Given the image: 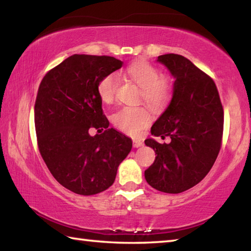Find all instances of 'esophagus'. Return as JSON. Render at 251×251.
<instances>
[{
	"instance_id": "esophagus-1",
	"label": "esophagus",
	"mask_w": 251,
	"mask_h": 251,
	"mask_svg": "<svg viewBox=\"0 0 251 251\" xmlns=\"http://www.w3.org/2000/svg\"><path fill=\"white\" fill-rule=\"evenodd\" d=\"M133 146L135 148L141 147V146H143V142L142 141H138V139H134V141H133Z\"/></svg>"
}]
</instances>
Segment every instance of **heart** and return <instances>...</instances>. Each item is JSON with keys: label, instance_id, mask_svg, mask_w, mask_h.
Listing matches in <instances>:
<instances>
[{"label": "heart", "instance_id": "obj_1", "mask_svg": "<svg viewBox=\"0 0 251 251\" xmlns=\"http://www.w3.org/2000/svg\"><path fill=\"white\" fill-rule=\"evenodd\" d=\"M127 74L141 87V99L151 107L159 108L168 103L172 96V84L168 77L158 75L154 66L144 61L134 62L127 67ZM118 77L110 73L100 80L97 93L104 103H112L116 94ZM151 113L144 106H126L113 115V123L118 129L136 136L148 126Z\"/></svg>", "mask_w": 251, "mask_h": 251}]
</instances>
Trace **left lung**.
I'll return each instance as SVG.
<instances>
[{"mask_svg": "<svg viewBox=\"0 0 251 251\" xmlns=\"http://www.w3.org/2000/svg\"><path fill=\"white\" fill-rule=\"evenodd\" d=\"M175 79L171 103L151 126V133L168 144L147 138L155 161L145 171L152 188L178 194L201 181L214 165L222 146L224 109L217 87L209 76L178 54L157 58Z\"/></svg>", "mask_w": 251, "mask_h": 251, "instance_id": "8db88e82", "label": "left lung"}]
</instances>
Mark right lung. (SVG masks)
I'll list each match as a JSON object with an SVG mask.
<instances>
[{
    "mask_svg": "<svg viewBox=\"0 0 251 251\" xmlns=\"http://www.w3.org/2000/svg\"><path fill=\"white\" fill-rule=\"evenodd\" d=\"M122 66L112 56L74 54L40 84L34 107L40 152L55 179L75 194L109 188L133 146L131 138L109 128L97 93L100 80ZM91 128L105 130L92 136Z\"/></svg>",
    "mask_w": 251,
    "mask_h": 251,
    "instance_id": "obj_1",
    "label": "right lung"
}]
</instances>
